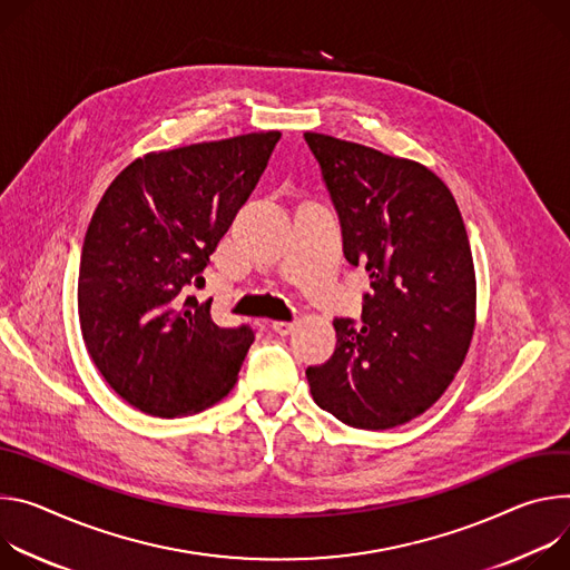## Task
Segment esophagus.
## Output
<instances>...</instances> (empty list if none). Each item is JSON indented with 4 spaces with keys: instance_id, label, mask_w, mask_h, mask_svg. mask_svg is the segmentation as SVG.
I'll return each mask as SVG.
<instances>
[{
    "instance_id": "34e87169",
    "label": "esophagus",
    "mask_w": 570,
    "mask_h": 570,
    "mask_svg": "<svg viewBox=\"0 0 570 570\" xmlns=\"http://www.w3.org/2000/svg\"><path fill=\"white\" fill-rule=\"evenodd\" d=\"M294 322H274L272 324V331L276 333V335H289L292 331H294Z\"/></svg>"
}]
</instances>
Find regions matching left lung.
I'll use <instances>...</instances> for the list:
<instances>
[{
	"mask_svg": "<svg viewBox=\"0 0 570 570\" xmlns=\"http://www.w3.org/2000/svg\"><path fill=\"white\" fill-rule=\"evenodd\" d=\"M337 210L344 256L368 272L362 320L305 375L314 403L362 430L403 425L453 383L475 328V269L460 208L421 163L305 134Z\"/></svg>",
	"mask_w": 570,
	"mask_h": 570,
	"instance_id": "obj_1",
	"label": "left lung"
}]
</instances>
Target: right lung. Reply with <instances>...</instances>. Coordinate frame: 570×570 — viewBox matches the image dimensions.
<instances>
[{
	"label": "right lung",
	"instance_id": "add662e5",
	"mask_svg": "<svg viewBox=\"0 0 570 570\" xmlns=\"http://www.w3.org/2000/svg\"><path fill=\"white\" fill-rule=\"evenodd\" d=\"M278 131L154 151L124 167L104 193L81 250L79 322L106 383L145 414L202 412L235 385L248 326L222 328L202 287Z\"/></svg>",
	"mask_w": 570,
	"mask_h": 570
}]
</instances>
